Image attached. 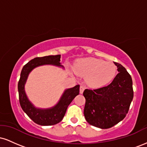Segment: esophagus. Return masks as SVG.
<instances>
[{
    "instance_id": "1",
    "label": "esophagus",
    "mask_w": 147,
    "mask_h": 147,
    "mask_svg": "<svg viewBox=\"0 0 147 147\" xmlns=\"http://www.w3.org/2000/svg\"><path fill=\"white\" fill-rule=\"evenodd\" d=\"M84 90H85V86H81L80 88H79V92H80L81 94H82Z\"/></svg>"
}]
</instances>
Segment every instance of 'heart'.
I'll return each instance as SVG.
<instances>
[{
	"label": "heart",
	"instance_id": "b5f03b06",
	"mask_svg": "<svg viewBox=\"0 0 147 147\" xmlns=\"http://www.w3.org/2000/svg\"><path fill=\"white\" fill-rule=\"evenodd\" d=\"M76 73L86 76V80L92 87L99 88L111 83L117 73V67L113 63L95 58H85L74 63Z\"/></svg>",
	"mask_w": 147,
	"mask_h": 147
}]
</instances>
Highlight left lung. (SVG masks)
Instances as JSON below:
<instances>
[{
    "label": "left lung",
    "instance_id": "left-lung-1",
    "mask_svg": "<svg viewBox=\"0 0 147 147\" xmlns=\"http://www.w3.org/2000/svg\"><path fill=\"white\" fill-rule=\"evenodd\" d=\"M119 72L113 82L97 89H86L84 113L90 125L109 129L126 117L133 98V82L129 73L120 63L114 62Z\"/></svg>",
    "mask_w": 147,
    "mask_h": 147
}]
</instances>
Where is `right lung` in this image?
Wrapping results in <instances>:
<instances>
[{
	"label": "right lung",
	"instance_id": "obj_1",
	"mask_svg": "<svg viewBox=\"0 0 147 147\" xmlns=\"http://www.w3.org/2000/svg\"><path fill=\"white\" fill-rule=\"evenodd\" d=\"M61 55H50L43 57H36L23 66L21 70V77L18 84L19 102L23 111L30 119L37 124L41 126H51L58 124L63 119L67 108L73 99L79 93V85L65 90L58 104L53 108L48 109H36L28 100L25 95L24 86L27 78L32 70L39 65L45 64L61 66L60 65Z\"/></svg>",
	"mask_w": 147,
	"mask_h": 147
}]
</instances>
